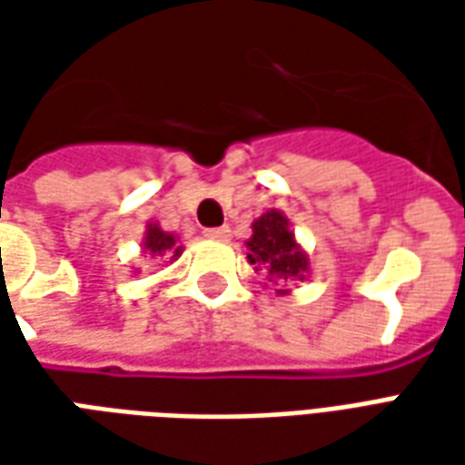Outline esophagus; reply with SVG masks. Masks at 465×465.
Wrapping results in <instances>:
<instances>
[{
	"mask_svg": "<svg viewBox=\"0 0 465 465\" xmlns=\"http://www.w3.org/2000/svg\"><path fill=\"white\" fill-rule=\"evenodd\" d=\"M203 236L206 239H216V242H226L232 236V229L229 226H212V229H203Z\"/></svg>",
	"mask_w": 465,
	"mask_h": 465,
	"instance_id": "1",
	"label": "esophagus"
}]
</instances>
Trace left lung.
<instances>
[{"instance_id": "8db88e82", "label": "left lung", "mask_w": 465, "mask_h": 465, "mask_svg": "<svg viewBox=\"0 0 465 465\" xmlns=\"http://www.w3.org/2000/svg\"><path fill=\"white\" fill-rule=\"evenodd\" d=\"M252 239L246 242V259L256 272H266V279L289 293L286 283L303 282L309 276V253L303 252L293 236L289 219L279 209H269L252 223Z\"/></svg>"}]
</instances>
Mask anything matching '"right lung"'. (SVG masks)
Instances as JSON below:
<instances>
[{
	"label": "right lung",
	"instance_id": "obj_1",
	"mask_svg": "<svg viewBox=\"0 0 465 465\" xmlns=\"http://www.w3.org/2000/svg\"><path fill=\"white\" fill-rule=\"evenodd\" d=\"M182 249L183 246H179V239L173 233L163 232L159 223H146V233H143L142 242V252L146 256H169L173 262V259L182 256Z\"/></svg>",
	"mask_w": 465,
	"mask_h": 465
}]
</instances>
